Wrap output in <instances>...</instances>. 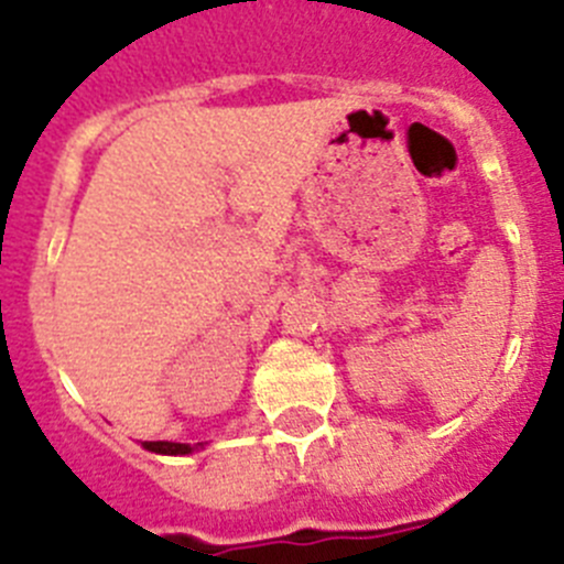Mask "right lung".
<instances>
[{
  "label": "right lung",
  "instance_id": "1",
  "mask_svg": "<svg viewBox=\"0 0 564 564\" xmlns=\"http://www.w3.org/2000/svg\"><path fill=\"white\" fill-rule=\"evenodd\" d=\"M143 446L149 453H160V455H187L194 453L196 446H205V444H174V441H143Z\"/></svg>",
  "mask_w": 564,
  "mask_h": 564
}]
</instances>
